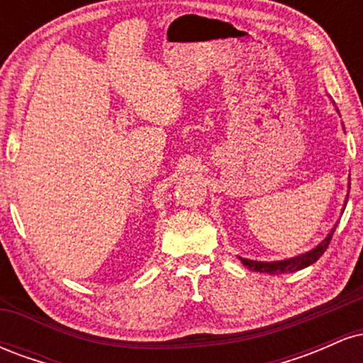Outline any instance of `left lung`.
<instances>
[{
	"label": "left lung",
	"instance_id": "obj_1",
	"mask_svg": "<svg viewBox=\"0 0 363 363\" xmlns=\"http://www.w3.org/2000/svg\"><path fill=\"white\" fill-rule=\"evenodd\" d=\"M338 111V109H336ZM347 203H348V194H347V199H345V205H343V210L347 208ZM338 225V223H336ZM336 225L335 228H331V232L326 235V239H323L320 242L315 245L314 249H311V251L303 252V254H298V256H294V257H286V259H280V261H254V259H247V257H240L239 259L242 261V264L245 268H249L251 272H257V273H268V274H281V273H294V272H301V269L307 268V266L314 264L315 261L319 259L320 256H323L324 251L328 249L329 242H331V237H333V232L336 230Z\"/></svg>",
	"mask_w": 363,
	"mask_h": 363
}]
</instances>
